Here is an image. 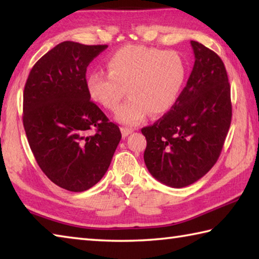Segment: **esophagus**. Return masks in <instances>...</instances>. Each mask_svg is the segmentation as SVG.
I'll use <instances>...</instances> for the list:
<instances>
[{"instance_id":"esophagus-1","label":"esophagus","mask_w":259,"mask_h":259,"mask_svg":"<svg viewBox=\"0 0 259 259\" xmlns=\"http://www.w3.org/2000/svg\"><path fill=\"white\" fill-rule=\"evenodd\" d=\"M133 129H130V128H125V126H122L121 128V133H122V137H126V136H129L131 133H133Z\"/></svg>"}]
</instances>
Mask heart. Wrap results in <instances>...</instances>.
<instances>
[{
    "label": "heart",
    "instance_id": "obj_1",
    "mask_svg": "<svg viewBox=\"0 0 259 259\" xmlns=\"http://www.w3.org/2000/svg\"><path fill=\"white\" fill-rule=\"evenodd\" d=\"M108 73H90L87 89L95 102L115 111L125 96L130 98L116 113V120L137 125L147 114L160 116L176 103L186 78L181 56L144 46H125L108 57Z\"/></svg>",
    "mask_w": 259,
    "mask_h": 259
}]
</instances>
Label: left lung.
I'll return each instance as SVG.
<instances>
[{
    "instance_id": "8db88e82",
    "label": "left lung",
    "mask_w": 259,
    "mask_h": 259,
    "mask_svg": "<svg viewBox=\"0 0 259 259\" xmlns=\"http://www.w3.org/2000/svg\"><path fill=\"white\" fill-rule=\"evenodd\" d=\"M194 66L170 111L142 129L144 161L166 186L182 188L203 177L221 155L232 119L231 88L223 60L191 41Z\"/></svg>"
}]
</instances>
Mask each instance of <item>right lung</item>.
Instances as JSON below:
<instances>
[{
  "mask_svg": "<svg viewBox=\"0 0 259 259\" xmlns=\"http://www.w3.org/2000/svg\"><path fill=\"white\" fill-rule=\"evenodd\" d=\"M106 48L61 42L36 61L25 84L30 150L46 176L71 192L89 190L103 178L122 137L87 89V67Z\"/></svg>",
  "mask_w": 259,
  "mask_h": 259,
  "instance_id": "add662e5",
  "label": "right lung"
}]
</instances>
